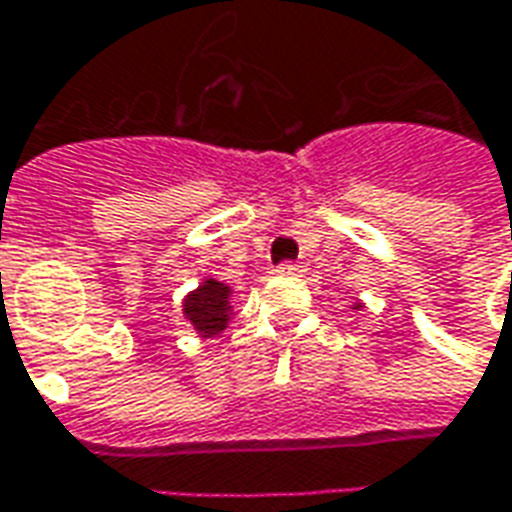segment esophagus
Instances as JSON below:
<instances>
[{
  "label": "esophagus",
  "instance_id": "obj_1",
  "mask_svg": "<svg viewBox=\"0 0 512 512\" xmlns=\"http://www.w3.org/2000/svg\"><path fill=\"white\" fill-rule=\"evenodd\" d=\"M277 271H279V274H290V277H299V274H304L307 268H304V263H293V260H285V263H279Z\"/></svg>",
  "mask_w": 512,
  "mask_h": 512
}]
</instances>
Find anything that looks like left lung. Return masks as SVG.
Instances as JSON below:
<instances>
[{
  "label": "left lung",
  "instance_id": "1",
  "mask_svg": "<svg viewBox=\"0 0 512 512\" xmlns=\"http://www.w3.org/2000/svg\"><path fill=\"white\" fill-rule=\"evenodd\" d=\"M354 310H359V304H354Z\"/></svg>",
  "mask_w": 512,
  "mask_h": 512
}]
</instances>
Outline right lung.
<instances>
[{"label": "right lung", "instance_id": "right-lung-1", "mask_svg": "<svg viewBox=\"0 0 512 512\" xmlns=\"http://www.w3.org/2000/svg\"><path fill=\"white\" fill-rule=\"evenodd\" d=\"M230 293L233 290L227 288L224 282L205 279L200 288L191 290L189 296H186V301H183V315L197 329V334L211 337V334H219L227 326L230 315H233Z\"/></svg>", "mask_w": 512, "mask_h": 512}]
</instances>
